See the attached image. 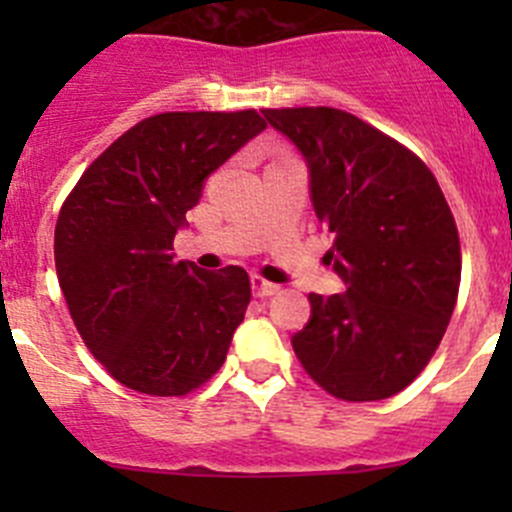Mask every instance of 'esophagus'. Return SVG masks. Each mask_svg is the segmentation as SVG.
Instances as JSON below:
<instances>
[{"label": "esophagus", "instance_id": "obj_1", "mask_svg": "<svg viewBox=\"0 0 512 512\" xmlns=\"http://www.w3.org/2000/svg\"><path fill=\"white\" fill-rule=\"evenodd\" d=\"M250 285H252V294H255V297H272V294L280 292V285H272V282H267L265 277H260V275H252Z\"/></svg>", "mask_w": 512, "mask_h": 512}]
</instances>
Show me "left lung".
I'll return each mask as SVG.
<instances>
[{"label": "left lung", "instance_id": "obj_1", "mask_svg": "<svg viewBox=\"0 0 512 512\" xmlns=\"http://www.w3.org/2000/svg\"><path fill=\"white\" fill-rule=\"evenodd\" d=\"M302 151L344 294H309L294 354L327 394H399L436 354L461 285V240L438 180L379 128L329 106L262 108Z\"/></svg>", "mask_w": 512, "mask_h": 512}]
</instances>
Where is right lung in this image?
Returning a JSON list of instances; mask_svg holds the SVG:
<instances>
[{"instance_id": "add662e5", "label": "right lung", "mask_w": 512, "mask_h": 512, "mask_svg": "<svg viewBox=\"0 0 512 512\" xmlns=\"http://www.w3.org/2000/svg\"><path fill=\"white\" fill-rule=\"evenodd\" d=\"M262 128L255 108L143 118L66 195L54 230L61 292L89 352L128 389L185 396L223 366L250 277L170 250L205 178Z\"/></svg>"}]
</instances>
